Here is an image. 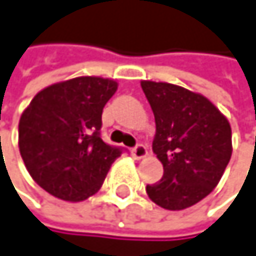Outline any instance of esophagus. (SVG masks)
<instances>
[{
  "instance_id": "esophagus-1",
  "label": "esophagus",
  "mask_w": 256,
  "mask_h": 256,
  "mask_svg": "<svg viewBox=\"0 0 256 256\" xmlns=\"http://www.w3.org/2000/svg\"><path fill=\"white\" fill-rule=\"evenodd\" d=\"M132 154H134V158H136V159H142V158H146V156L148 154V150H147L146 146L138 144L135 148H132Z\"/></svg>"
}]
</instances>
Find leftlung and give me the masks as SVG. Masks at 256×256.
<instances>
[{
	"label": "left lung",
	"mask_w": 256,
	"mask_h": 256,
	"mask_svg": "<svg viewBox=\"0 0 256 256\" xmlns=\"http://www.w3.org/2000/svg\"><path fill=\"white\" fill-rule=\"evenodd\" d=\"M156 134L153 153L164 167L158 184L147 185L152 202L180 211L205 198L220 182L232 154L228 118L205 96L167 83L142 80Z\"/></svg>",
	"instance_id": "obj_1"
}]
</instances>
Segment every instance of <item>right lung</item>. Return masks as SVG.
<instances>
[{"label": "right lung", "mask_w": 256, "mask_h": 256, "mask_svg": "<svg viewBox=\"0 0 256 256\" xmlns=\"http://www.w3.org/2000/svg\"><path fill=\"white\" fill-rule=\"evenodd\" d=\"M116 89L114 78L74 77L44 88L24 109L20 153L33 180L51 196L82 202L102 188L121 154L100 138L103 108Z\"/></svg>", "instance_id": "add662e5"}]
</instances>
